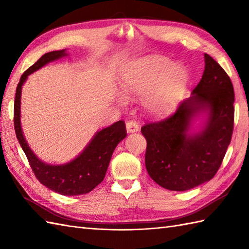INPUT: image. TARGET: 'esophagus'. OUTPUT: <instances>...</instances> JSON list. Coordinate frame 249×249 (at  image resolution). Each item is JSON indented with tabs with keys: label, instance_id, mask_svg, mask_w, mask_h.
<instances>
[{
	"label": "esophagus",
	"instance_id": "esophagus-1",
	"mask_svg": "<svg viewBox=\"0 0 249 249\" xmlns=\"http://www.w3.org/2000/svg\"><path fill=\"white\" fill-rule=\"evenodd\" d=\"M126 130H127L128 134L131 133H137L139 130V125L135 121H128L126 122Z\"/></svg>",
	"mask_w": 249,
	"mask_h": 249
}]
</instances>
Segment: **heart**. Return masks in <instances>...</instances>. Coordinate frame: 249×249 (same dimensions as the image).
Segmentation results:
<instances>
[{
	"instance_id": "1",
	"label": "heart",
	"mask_w": 249,
	"mask_h": 249,
	"mask_svg": "<svg viewBox=\"0 0 249 249\" xmlns=\"http://www.w3.org/2000/svg\"><path fill=\"white\" fill-rule=\"evenodd\" d=\"M190 80L188 68L165 56L150 55L126 65L119 76L121 91L127 97H140L141 109L151 118H161L178 107ZM126 104L124 96L118 97Z\"/></svg>"
}]
</instances>
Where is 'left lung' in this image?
Returning a JSON list of instances; mask_svg holds the SVG:
<instances>
[{
  "mask_svg": "<svg viewBox=\"0 0 249 249\" xmlns=\"http://www.w3.org/2000/svg\"><path fill=\"white\" fill-rule=\"evenodd\" d=\"M204 71L192 96L171 116L141 128L146 139L145 167L153 181L176 192L209 182L230 144L234 121V91L229 76L204 54ZM203 117L201 124L194 122Z\"/></svg>",
  "mask_w": 249,
  "mask_h": 249,
  "instance_id": "1",
  "label": "left lung"
}]
</instances>
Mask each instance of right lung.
<instances>
[{"mask_svg":"<svg viewBox=\"0 0 249 249\" xmlns=\"http://www.w3.org/2000/svg\"><path fill=\"white\" fill-rule=\"evenodd\" d=\"M66 49L51 51L44 54L35 64L23 72L16 89L14 125L16 136L25 153L35 177L46 187L63 196H78L88 194L97 186L107 172L111 156L116 145L126 137L123 121L115 122L109 127L96 131L83 151L72 160L62 165L44 162L31 150L21 126V92L26 79L34 71L51 62L67 56Z\"/></svg>","mask_w":249,"mask_h":249,"instance_id":"obj_1","label":"right lung"}]
</instances>
